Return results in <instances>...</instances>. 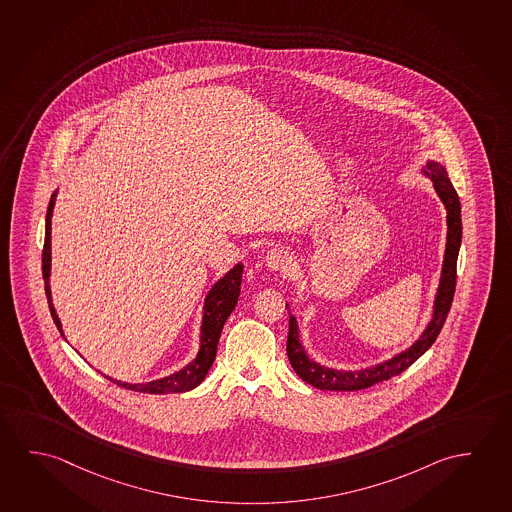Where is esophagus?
<instances>
[{
    "label": "esophagus",
    "instance_id": "obj_1",
    "mask_svg": "<svg viewBox=\"0 0 512 512\" xmlns=\"http://www.w3.org/2000/svg\"><path fill=\"white\" fill-rule=\"evenodd\" d=\"M265 265L272 272H286L288 268L292 267V256H290V252L284 251L283 247H274L267 252Z\"/></svg>",
    "mask_w": 512,
    "mask_h": 512
}]
</instances>
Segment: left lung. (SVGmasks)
<instances>
[{"instance_id":"left-lung-1","label":"left lung","mask_w":512,"mask_h":512,"mask_svg":"<svg viewBox=\"0 0 512 512\" xmlns=\"http://www.w3.org/2000/svg\"><path fill=\"white\" fill-rule=\"evenodd\" d=\"M422 174L432 181V187L447 210V244H445L443 267L439 276L438 290L432 302V315L429 322L425 325L423 333L418 336V340H414L407 349L400 350L390 359H384L381 363L363 366L357 370H338V368L322 365L313 357H309L308 350L302 345L299 322L290 313V304L286 302V309L290 313V329H288V341H286L288 359L295 374L299 375L302 381L311 384L313 388L325 391H357L388 381L391 377L402 374L418 357L423 356L438 338L439 331L443 329L448 311L452 306V299H454L455 267H457V256L463 240L461 203L441 163L427 160L422 167Z\"/></svg>"}]
</instances>
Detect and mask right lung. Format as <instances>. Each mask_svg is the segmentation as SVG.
Masks as SVG:
<instances>
[{
    "instance_id": "obj_1",
    "label": "right lung",
    "mask_w": 512,
    "mask_h": 512,
    "mask_svg": "<svg viewBox=\"0 0 512 512\" xmlns=\"http://www.w3.org/2000/svg\"><path fill=\"white\" fill-rule=\"evenodd\" d=\"M58 188L51 195L49 201L48 213H46V238H44V252H42V276L46 283V295H48L49 311L51 317L57 324L58 331L64 336L62 331V322L57 315V309L53 306V297H51V286H49V276H51V219H53V210H55V201H57ZM242 274H244V265L236 263L235 267L229 270L228 274L220 277L217 283L211 286L203 302V317H201V334H199V350L194 359L183 366L178 372L171 375H165L155 381L147 382H124L119 379H112L105 375L108 381L115 382L117 386L126 388V390L140 391V393H151V395H169V393H187L194 390L204 381L206 374L210 372L211 365L217 356V345H219L220 333L222 327L226 324L231 311L235 309L238 297H240V284H242ZM65 338V336H64Z\"/></svg>"
}]
</instances>
